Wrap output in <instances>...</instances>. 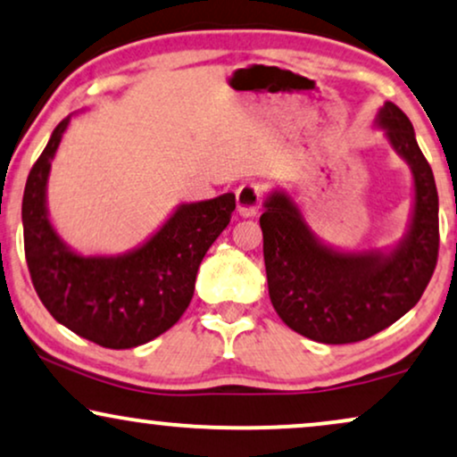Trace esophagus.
Segmentation results:
<instances>
[{"instance_id": "1", "label": "esophagus", "mask_w": 457, "mask_h": 457, "mask_svg": "<svg viewBox=\"0 0 457 457\" xmlns=\"http://www.w3.org/2000/svg\"><path fill=\"white\" fill-rule=\"evenodd\" d=\"M236 204H238V212L242 217H253L262 204V192L255 183H245L236 192Z\"/></svg>"}]
</instances>
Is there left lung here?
Masks as SVG:
<instances>
[{"instance_id":"left-lung-1","label":"left lung","mask_w":457,"mask_h":457,"mask_svg":"<svg viewBox=\"0 0 457 457\" xmlns=\"http://www.w3.org/2000/svg\"><path fill=\"white\" fill-rule=\"evenodd\" d=\"M413 177L411 215L392 246L342 251L312 232L282 189L265 195L259 219L270 299L282 322L320 344H352L405 316L428 287L438 257V194L415 130L395 103L375 115Z\"/></svg>"}]
</instances>
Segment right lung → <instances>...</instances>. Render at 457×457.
<instances>
[{
    "instance_id": "1",
    "label": "right lung",
    "mask_w": 457,
    "mask_h": 457,
    "mask_svg": "<svg viewBox=\"0 0 457 457\" xmlns=\"http://www.w3.org/2000/svg\"><path fill=\"white\" fill-rule=\"evenodd\" d=\"M71 115L27 177L22 232L29 274L46 310L79 337L112 350L152 342L181 319L195 274L228 228L236 195L183 202L149 238L120 255H82L61 238L48 212V177Z\"/></svg>"
}]
</instances>
